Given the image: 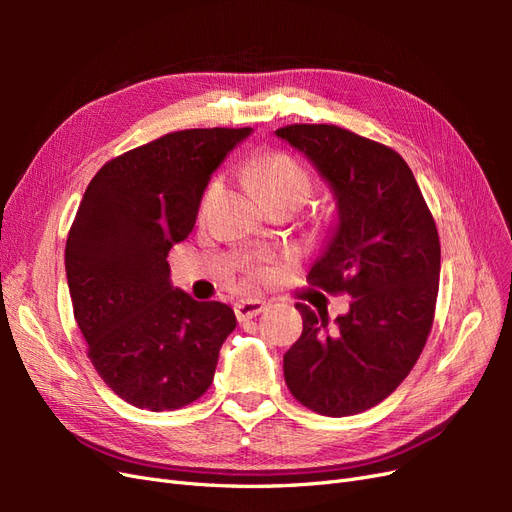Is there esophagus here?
Returning a JSON list of instances; mask_svg holds the SVG:
<instances>
[{
	"mask_svg": "<svg viewBox=\"0 0 512 512\" xmlns=\"http://www.w3.org/2000/svg\"><path fill=\"white\" fill-rule=\"evenodd\" d=\"M267 309L265 301H258V299H247V301H239L235 305V314L239 320H250L258 314H262Z\"/></svg>",
	"mask_w": 512,
	"mask_h": 512,
	"instance_id": "1",
	"label": "esophagus"
}]
</instances>
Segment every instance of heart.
I'll use <instances>...</instances> for the list:
<instances>
[{
	"mask_svg": "<svg viewBox=\"0 0 512 512\" xmlns=\"http://www.w3.org/2000/svg\"><path fill=\"white\" fill-rule=\"evenodd\" d=\"M247 177H250L262 200L275 196H297L305 203L309 192H312V181H309L307 170L284 151L262 153V156L254 158L247 164ZM215 192H218V181L211 183L203 207L209 205ZM265 273V267H252V275L256 277H265Z\"/></svg>",
	"mask_w": 512,
	"mask_h": 512,
	"instance_id": "heart-1",
	"label": "heart"
}]
</instances>
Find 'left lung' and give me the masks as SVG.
I'll return each instance as SVG.
<instances>
[{
  "label": "left lung",
  "instance_id": "1",
  "mask_svg": "<svg viewBox=\"0 0 512 512\" xmlns=\"http://www.w3.org/2000/svg\"><path fill=\"white\" fill-rule=\"evenodd\" d=\"M303 151L337 200V226L307 282L346 292L335 318L297 303L303 333L284 354L294 399L324 416L374 408L410 374L433 324L440 239L406 160L382 143L327 123L275 132Z\"/></svg>",
  "mask_w": 512,
  "mask_h": 512
}]
</instances>
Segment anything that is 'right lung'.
Instances as JSON below:
<instances>
[{
    "label": "right lung",
    "mask_w": 512,
    "mask_h": 512,
    "mask_svg": "<svg viewBox=\"0 0 512 512\" xmlns=\"http://www.w3.org/2000/svg\"><path fill=\"white\" fill-rule=\"evenodd\" d=\"M252 128L164 134L106 162L66 241V275L87 356L136 408L177 410L213 382L237 318L170 284L168 252L190 235L207 183Z\"/></svg>",
    "instance_id": "obj_1"
}]
</instances>
